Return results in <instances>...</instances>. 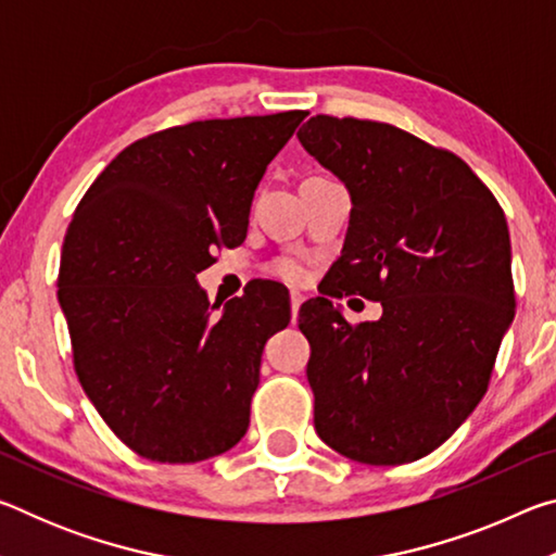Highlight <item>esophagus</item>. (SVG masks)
<instances>
[{"instance_id":"1","label":"esophagus","mask_w":556,"mask_h":556,"mask_svg":"<svg viewBox=\"0 0 556 556\" xmlns=\"http://www.w3.org/2000/svg\"><path fill=\"white\" fill-rule=\"evenodd\" d=\"M301 301H304V294H299V291H291V321H296Z\"/></svg>"}]
</instances>
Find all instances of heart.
Here are the masks:
<instances>
[{"instance_id":"obj_1","label":"heart","mask_w":556,"mask_h":556,"mask_svg":"<svg viewBox=\"0 0 556 556\" xmlns=\"http://www.w3.org/2000/svg\"><path fill=\"white\" fill-rule=\"evenodd\" d=\"M275 275L291 281V285H301L308 277V265L301 257H285L275 265Z\"/></svg>"}]
</instances>
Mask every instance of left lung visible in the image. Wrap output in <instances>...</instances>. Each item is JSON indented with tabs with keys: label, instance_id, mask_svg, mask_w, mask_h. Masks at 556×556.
<instances>
[{
	"label": "left lung",
	"instance_id": "left-lung-1",
	"mask_svg": "<svg viewBox=\"0 0 556 556\" xmlns=\"http://www.w3.org/2000/svg\"><path fill=\"white\" fill-rule=\"evenodd\" d=\"M296 137L353 203L331 285L299 308L314 427L357 464H409L491 382L515 316L505 213L464 159L384 122L316 115ZM343 293L380 300L383 316L351 327L325 299Z\"/></svg>",
	"mask_w": 556,
	"mask_h": 556
}]
</instances>
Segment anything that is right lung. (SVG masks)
Returning a JSON list of instances; mask_svg holds the SVG:
<instances>
[{
  "instance_id": "1",
  "label": "right lung",
  "mask_w": 556,
  "mask_h": 556,
  "mask_svg": "<svg viewBox=\"0 0 556 556\" xmlns=\"http://www.w3.org/2000/svg\"><path fill=\"white\" fill-rule=\"evenodd\" d=\"M304 117L203 119L137 139L75 208L59 271L75 375L139 456L195 464L250 427L289 294L255 281L215 314L195 275L244 240L257 184Z\"/></svg>"
}]
</instances>
